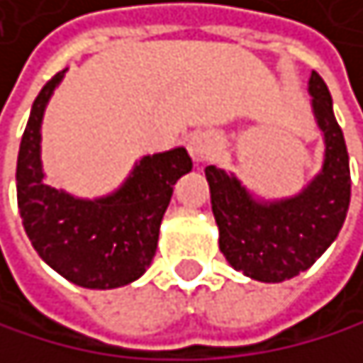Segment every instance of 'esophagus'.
<instances>
[{
  "instance_id": "obj_1",
  "label": "esophagus",
  "mask_w": 363,
  "mask_h": 363,
  "mask_svg": "<svg viewBox=\"0 0 363 363\" xmlns=\"http://www.w3.org/2000/svg\"><path fill=\"white\" fill-rule=\"evenodd\" d=\"M191 158L196 163H205V160H211L216 154H218V140L209 134H203V136H196L189 140L187 145Z\"/></svg>"
}]
</instances>
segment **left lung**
Wrapping results in <instances>:
<instances>
[{"label":"left lung","instance_id":"left-lung-1","mask_svg":"<svg viewBox=\"0 0 363 363\" xmlns=\"http://www.w3.org/2000/svg\"><path fill=\"white\" fill-rule=\"evenodd\" d=\"M308 92L324 134L322 172L293 198L255 200L233 174L205 169L211 211L227 262L257 282H284L306 271L337 238L350 205V167L342 128L324 79L311 72Z\"/></svg>","mask_w":363,"mask_h":363}]
</instances>
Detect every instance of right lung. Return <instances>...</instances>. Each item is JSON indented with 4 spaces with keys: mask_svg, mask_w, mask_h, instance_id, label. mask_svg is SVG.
Here are the masks:
<instances>
[{
    "mask_svg": "<svg viewBox=\"0 0 363 363\" xmlns=\"http://www.w3.org/2000/svg\"><path fill=\"white\" fill-rule=\"evenodd\" d=\"M63 72L37 94L17 156V205L41 260L83 289H116L152 264L176 180L191 172L185 147L143 156L114 194L83 200L43 183L41 121Z\"/></svg>",
    "mask_w": 363,
    "mask_h": 363,
    "instance_id": "right-lung-1",
    "label": "right lung"
}]
</instances>
